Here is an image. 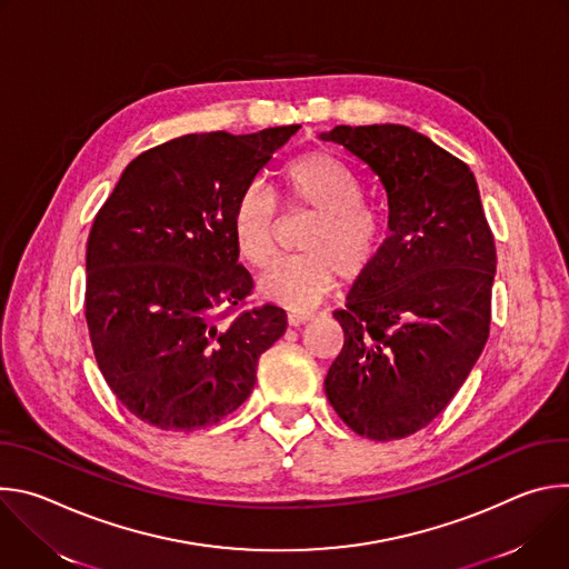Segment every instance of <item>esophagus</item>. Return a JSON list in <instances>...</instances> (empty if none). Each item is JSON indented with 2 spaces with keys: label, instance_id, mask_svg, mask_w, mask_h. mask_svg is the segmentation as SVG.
<instances>
[{
  "label": "esophagus",
  "instance_id": "obj_1",
  "mask_svg": "<svg viewBox=\"0 0 569 569\" xmlns=\"http://www.w3.org/2000/svg\"><path fill=\"white\" fill-rule=\"evenodd\" d=\"M310 319V315L308 312H288V317H286V321H288V327H301V323H306Z\"/></svg>",
  "mask_w": 569,
  "mask_h": 569
}]
</instances>
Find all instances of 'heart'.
<instances>
[{"label":"heart","mask_w":569,"mask_h":569,"mask_svg":"<svg viewBox=\"0 0 569 569\" xmlns=\"http://www.w3.org/2000/svg\"><path fill=\"white\" fill-rule=\"evenodd\" d=\"M281 184L292 213H310L297 250L259 279V295L290 310H303L327 297L338 277L356 283L376 263L380 227L360 202L362 189L342 159L310 150L288 161ZM229 227L240 259L266 270L277 257L279 209L259 184L242 189L231 207Z\"/></svg>","instance_id":"obj_1"}]
</instances>
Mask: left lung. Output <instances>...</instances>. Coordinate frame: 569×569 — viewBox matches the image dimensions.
Masks as SVG:
<instances>
[{"label":"left lung","instance_id":"left-lung-1","mask_svg":"<svg viewBox=\"0 0 569 569\" xmlns=\"http://www.w3.org/2000/svg\"><path fill=\"white\" fill-rule=\"evenodd\" d=\"M319 137L378 178L389 229L365 283L333 312L345 347L323 389L360 437H410L446 410L489 340L493 233L472 171L430 137L398 123Z\"/></svg>","mask_w":569,"mask_h":569}]
</instances>
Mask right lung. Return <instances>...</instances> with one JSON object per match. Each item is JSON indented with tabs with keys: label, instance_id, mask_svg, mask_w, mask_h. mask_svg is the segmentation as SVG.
<instances>
[{
	"label": "right lung",
	"instance_id": "1",
	"mask_svg": "<svg viewBox=\"0 0 569 569\" xmlns=\"http://www.w3.org/2000/svg\"><path fill=\"white\" fill-rule=\"evenodd\" d=\"M301 126L184 134L134 157L94 218L86 317L99 369L148 426L193 432L248 400L286 331L263 306L220 323L252 292L229 213Z\"/></svg>",
	"mask_w": 569,
	"mask_h": 569
}]
</instances>
